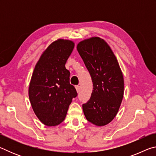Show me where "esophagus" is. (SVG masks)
I'll list each match as a JSON object with an SVG mask.
<instances>
[{"label":"esophagus","mask_w":156,"mask_h":156,"mask_svg":"<svg viewBox=\"0 0 156 156\" xmlns=\"http://www.w3.org/2000/svg\"><path fill=\"white\" fill-rule=\"evenodd\" d=\"M76 91H77V92H78L79 91H80V86H79V85H76Z\"/></svg>","instance_id":"obj_1"}]
</instances>
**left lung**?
<instances>
[{"label": "left lung", "mask_w": 156, "mask_h": 156, "mask_svg": "<svg viewBox=\"0 0 156 156\" xmlns=\"http://www.w3.org/2000/svg\"><path fill=\"white\" fill-rule=\"evenodd\" d=\"M77 50L90 73L94 90L83 105L86 119L96 126L112 122L124 95V78L119 63L109 44L99 37L80 41Z\"/></svg>", "instance_id": "obj_1"}]
</instances>
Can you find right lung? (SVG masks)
Here are the masks:
<instances>
[{
	"mask_svg": "<svg viewBox=\"0 0 156 156\" xmlns=\"http://www.w3.org/2000/svg\"><path fill=\"white\" fill-rule=\"evenodd\" d=\"M74 48L69 40L58 39L44 50L37 62L29 87V98L37 118L44 125L56 126L65 120L73 98L66 62Z\"/></svg>",
	"mask_w": 156,
	"mask_h": 156,
	"instance_id": "1",
	"label": "right lung"
}]
</instances>
